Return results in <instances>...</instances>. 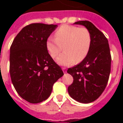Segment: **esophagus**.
Instances as JSON below:
<instances>
[{
	"mask_svg": "<svg viewBox=\"0 0 123 123\" xmlns=\"http://www.w3.org/2000/svg\"><path fill=\"white\" fill-rule=\"evenodd\" d=\"M62 70L63 71L64 73H65L67 72V69H66V68H65V67H62Z\"/></svg>",
	"mask_w": 123,
	"mask_h": 123,
	"instance_id": "esophagus-1",
	"label": "esophagus"
}]
</instances>
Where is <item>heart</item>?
<instances>
[{
  "mask_svg": "<svg viewBox=\"0 0 123 123\" xmlns=\"http://www.w3.org/2000/svg\"><path fill=\"white\" fill-rule=\"evenodd\" d=\"M55 37L50 36L46 42L47 49L52 58H55L62 50L56 62L64 66L80 62L87 55L91 47L92 37L87 28L64 25L56 29Z\"/></svg>",
  "mask_w": 123,
  "mask_h": 123,
  "instance_id": "obj_1",
  "label": "heart"
}]
</instances>
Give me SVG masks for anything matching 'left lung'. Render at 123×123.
<instances>
[{"mask_svg":"<svg viewBox=\"0 0 123 123\" xmlns=\"http://www.w3.org/2000/svg\"><path fill=\"white\" fill-rule=\"evenodd\" d=\"M76 25H83L90 31L91 47L84 59L68 69L73 82L68 88L69 95L75 100L89 104L99 97L109 79L111 56L108 39L91 22L79 21Z\"/></svg>","mask_w":123,"mask_h":123,"instance_id":"1","label":"left lung"}]
</instances>
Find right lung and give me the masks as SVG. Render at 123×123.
I'll list each match as a JSON object with an SVG mask.
<instances>
[{"mask_svg":"<svg viewBox=\"0 0 123 123\" xmlns=\"http://www.w3.org/2000/svg\"><path fill=\"white\" fill-rule=\"evenodd\" d=\"M57 26L43 23L27 25L11 45L12 82L19 96L31 104L48 98L54 84L63 75L46 46L47 40Z\"/></svg>","mask_w":123,"mask_h":123,"instance_id":"add662e5","label":"right lung"}]
</instances>
